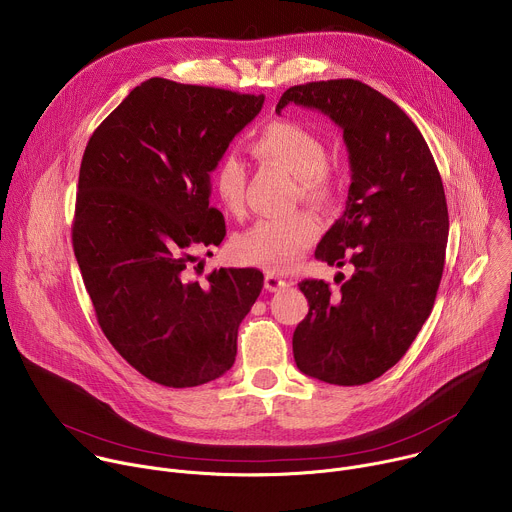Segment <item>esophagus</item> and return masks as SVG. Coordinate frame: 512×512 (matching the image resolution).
I'll list each match as a JSON object with an SVG mask.
<instances>
[{
  "label": "esophagus",
  "mask_w": 512,
  "mask_h": 512,
  "mask_svg": "<svg viewBox=\"0 0 512 512\" xmlns=\"http://www.w3.org/2000/svg\"><path fill=\"white\" fill-rule=\"evenodd\" d=\"M291 285V279H285V277H279L275 273H265V287L269 291H281V289H287Z\"/></svg>",
  "instance_id": "esophagus-1"
}]
</instances>
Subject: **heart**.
<instances>
[{"label": "heart", "mask_w": 512, "mask_h": 512, "mask_svg": "<svg viewBox=\"0 0 512 512\" xmlns=\"http://www.w3.org/2000/svg\"><path fill=\"white\" fill-rule=\"evenodd\" d=\"M257 160L296 176L298 196L314 204H328L336 194V178L328 164L324 139L296 121H271L251 141ZM210 188L231 216L245 212L247 170L235 154H225L212 168ZM318 218L306 210L289 216L261 218L233 241L235 255L251 265L285 271L318 239Z\"/></svg>", "instance_id": "heart-1"}]
</instances>
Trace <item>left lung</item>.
<instances>
[{"mask_svg":"<svg viewBox=\"0 0 512 512\" xmlns=\"http://www.w3.org/2000/svg\"><path fill=\"white\" fill-rule=\"evenodd\" d=\"M289 103L318 109L342 129L352 182L316 259L354 267L338 294L324 279L300 283L310 312L291 340L294 358L308 377L364 385L401 360L431 314L450 231L442 176L415 123L369 85H296L275 111Z\"/></svg>","mask_w":512,"mask_h":512,"instance_id":"8db88e82","label":"left lung"}]
</instances>
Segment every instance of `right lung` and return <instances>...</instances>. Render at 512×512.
Segmentation results:
<instances>
[{"label": "right lung", "instance_id": "add662e5", "mask_svg": "<svg viewBox=\"0 0 512 512\" xmlns=\"http://www.w3.org/2000/svg\"><path fill=\"white\" fill-rule=\"evenodd\" d=\"M263 101L154 77L87 143L72 249L103 334L158 385L198 387L225 375L239 324L261 294L259 269L221 267L198 281L190 263L227 235L208 200L210 172Z\"/></svg>", "mask_w": 512, "mask_h": 512}]
</instances>
